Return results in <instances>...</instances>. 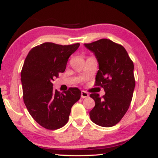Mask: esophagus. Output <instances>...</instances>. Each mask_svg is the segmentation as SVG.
Returning a JSON list of instances; mask_svg holds the SVG:
<instances>
[{
	"label": "esophagus",
	"mask_w": 158,
	"mask_h": 158,
	"mask_svg": "<svg viewBox=\"0 0 158 158\" xmlns=\"http://www.w3.org/2000/svg\"><path fill=\"white\" fill-rule=\"evenodd\" d=\"M89 96L88 93H86L85 91H81V98H87Z\"/></svg>",
	"instance_id": "esophagus-1"
}]
</instances>
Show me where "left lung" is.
<instances>
[{"mask_svg": "<svg viewBox=\"0 0 158 158\" xmlns=\"http://www.w3.org/2000/svg\"><path fill=\"white\" fill-rule=\"evenodd\" d=\"M85 47L91 51L98 63L96 85L102 87L105 95H90L95 107L89 111L91 120L101 127H112L127 112L135 88L134 65L123 46L103 39Z\"/></svg>", "mask_w": 158, "mask_h": 158, "instance_id": "obj_1", "label": "left lung"}]
</instances>
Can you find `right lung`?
Returning <instances> with one entry per match:
<instances>
[{
    "label": "right lung",
    "mask_w": 158,
    "mask_h": 158,
    "mask_svg": "<svg viewBox=\"0 0 158 158\" xmlns=\"http://www.w3.org/2000/svg\"><path fill=\"white\" fill-rule=\"evenodd\" d=\"M79 45L44 43L33 48L25 58L21 72L24 102L32 117L44 128L64 126L71 107L80 99L81 91L77 87L60 93L52 83L64 72L69 57Z\"/></svg>",
    "instance_id": "add662e5"
}]
</instances>
